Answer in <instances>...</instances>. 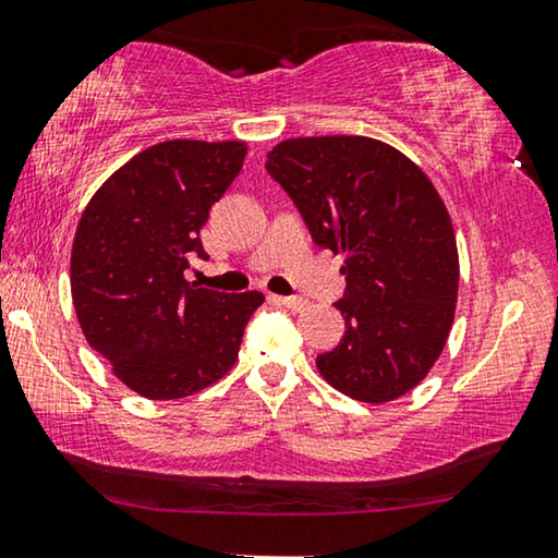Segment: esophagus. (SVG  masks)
<instances>
[{
    "mask_svg": "<svg viewBox=\"0 0 558 558\" xmlns=\"http://www.w3.org/2000/svg\"><path fill=\"white\" fill-rule=\"evenodd\" d=\"M270 301L278 305H286V307H290V311H303V307L307 305V301H303V298H295V295H270Z\"/></svg>",
    "mask_w": 558,
    "mask_h": 558,
    "instance_id": "obj_1",
    "label": "esophagus"
}]
</instances>
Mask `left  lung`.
I'll return each instance as SVG.
<instances>
[{
    "label": "left lung",
    "instance_id": "8db88e82",
    "mask_svg": "<svg viewBox=\"0 0 558 558\" xmlns=\"http://www.w3.org/2000/svg\"><path fill=\"white\" fill-rule=\"evenodd\" d=\"M315 243L343 253L345 332L315 359L320 376L363 403H386L426 378L459 295V253L444 199L421 168L361 135L295 137L268 153Z\"/></svg>",
    "mask_w": 558,
    "mask_h": 558
}]
</instances>
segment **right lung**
Returning <instances> with one entry per match:
<instances>
[{
  "instance_id": "right-lung-1",
  "label": "right lung",
  "mask_w": 558,
  "mask_h": 558,
  "mask_svg": "<svg viewBox=\"0 0 558 558\" xmlns=\"http://www.w3.org/2000/svg\"><path fill=\"white\" fill-rule=\"evenodd\" d=\"M245 160L243 143L170 140L112 174L72 243V301L87 343L153 401L193 396L238 361L263 293H218L185 280L207 260L199 230Z\"/></svg>"
}]
</instances>
